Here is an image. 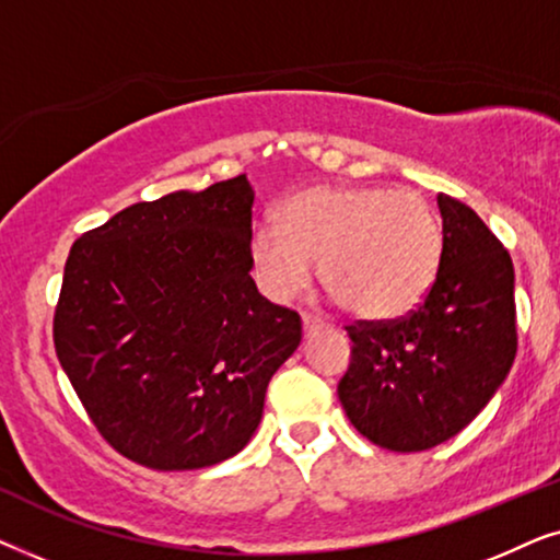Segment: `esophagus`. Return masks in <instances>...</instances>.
<instances>
[{
  "label": "esophagus",
  "instance_id": "1",
  "mask_svg": "<svg viewBox=\"0 0 560 560\" xmlns=\"http://www.w3.org/2000/svg\"><path fill=\"white\" fill-rule=\"evenodd\" d=\"M320 328H326V324L320 318H311V316H305L303 318V334H305V339H311L313 334H318Z\"/></svg>",
  "mask_w": 560,
  "mask_h": 560
}]
</instances>
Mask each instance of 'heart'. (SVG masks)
I'll return each instance as SVG.
<instances>
[{
	"mask_svg": "<svg viewBox=\"0 0 560 560\" xmlns=\"http://www.w3.org/2000/svg\"><path fill=\"white\" fill-rule=\"evenodd\" d=\"M443 257L439 211L416 190L385 186L305 188L280 206L278 224L249 234L255 280L272 303L311 285L313 262L336 303L359 318L408 316L431 293Z\"/></svg>",
	"mask_w": 560,
	"mask_h": 560,
	"instance_id": "obj_1",
	"label": "heart"
}]
</instances>
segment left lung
<instances>
[{
  "mask_svg": "<svg viewBox=\"0 0 560 560\" xmlns=\"http://www.w3.org/2000/svg\"><path fill=\"white\" fill-rule=\"evenodd\" d=\"M443 257L431 293L408 318L349 328L339 382L347 418L387 451H425L485 410L517 351L515 267L469 206L439 196Z\"/></svg>",
  "mask_w": 560,
  "mask_h": 560,
  "instance_id": "left-lung-1",
  "label": "left lung"
}]
</instances>
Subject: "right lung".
Masks as SVG:
<instances>
[{"label": "right lung", "instance_id": "obj_1", "mask_svg": "<svg viewBox=\"0 0 560 560\" xmlns=\"http://www.w3.org/2000/svg\"><path fill=\"white\" fill-rule=\"evenodd\" d=\"M247 175L135 203L68 255L52 320L60 366L98 433L158 471L247 446L301 316L252 280Z\"/></svg>", "mask_w": 560, "mask_h": 560}]
</instances>
